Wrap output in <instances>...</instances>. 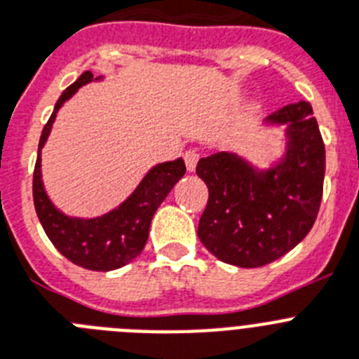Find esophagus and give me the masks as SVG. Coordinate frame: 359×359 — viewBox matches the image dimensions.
Listing matches in <instances>:
<instances>
[{
	"instance_id": "obj_1",
	"label": "esophagus",
	"mask_w": 359,
	"mask_h": 359,
	"mask_svg": "<svg viewBox=\"0 0 359 359\" xmlns=\"http://www.w3.org/2000/svg\"><path fill=\"white\" fill-rule=\"evenodd\" d=\"M198 158H201V153H198L197 149H188V151L184 153V162L188 171H195Z\"/></svg>"
}]
</instances>
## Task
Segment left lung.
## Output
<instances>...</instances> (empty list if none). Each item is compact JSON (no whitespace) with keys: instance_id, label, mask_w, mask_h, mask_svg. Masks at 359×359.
Listing matches in <instances>:
<instances>
[{"instance_id":"left-lung-1","label":"left lung","mask_w":359,"mask_h":359,"mask_svg":"<svg viewBox=\"0 0 359 359\" xmlns=\"http://www.w3.org/2000/svg\"><path fill=\"white\" fill-rule=\"evenodd\" d=\"M287 126V151L270 170L233 153L201 158L197 175L210 197L198 239L217 259L241 268L272 263L314 226L325 179V144L309 102L288 104L266 118Z\"/></svg>"}]
</instances>
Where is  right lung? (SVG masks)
Wrapping results in <instances>:
<instances>
[{"label": "right lung", "mask_w": 359, "mask_h": 359, "mask_svg": "<svg viewBox=\"0 0 359 359\" xmlns=\"http://www.w3.org/2000/svg\"><path fill=\"white\" fill-rule=\"evenodd\" d=\"M93 80H100V76L93 78V72L86 71L76 82L62 93L54 105L53 114L49 122L45 123L40 137L34 177H32V197H34L36 213L45 233L60 254L67 257L71 263L87 268V270L107 272V270H116L123 264L131 263L142 252L156 208L168 197L171 188L184 177L186 165L182 158L156 164L147 171L133 194L118 208H114L113 212L102 217L76 219L54 208L41 182V147L47 142L60 107L80 87Z\"/></svg>", "instance_id": "1"}]
</instances>
